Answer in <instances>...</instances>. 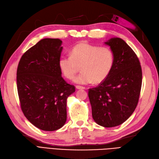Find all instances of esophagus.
<instances>
[{"label":"esophagus","mask_w":159,"mask_h":159,"mask_svg":"<svg viewBox=\"0 0 159 159\" xmlns=\"http://www.w3.org/2000/svg\"><path fill=\"white\" fill-rule=\"evenodd\" d=\"M76 89L77 90H83V89H85L84 87L83 86H76Z\"/></svg>","instance_id":"obj_1"}]
</instances>
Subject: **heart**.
I'll list each match as a JSON object with an SVG mask.
<instances>
[{"mask_svg":"<svg viewBox=\"0 0 159 159\" xmlns=\"http://www.w3.org/2000/svg\"><path fill=\"white\" fill-rule=\"evenodd\" d=\"M114 63V55L107 47H100L87 43L75 45L70 56L59 59V67L65 78L73 79L81 66L82 73L74 79L80 84L100 83L111 73Z\"/></svg>","mask_w":159,"mask_h":159,"instance_id":"obj_1","label":"heart"}]
</instances>
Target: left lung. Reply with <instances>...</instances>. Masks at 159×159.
<instances>
[{
    "label": "left lung",
    "instance_id": "1",
    "mask_svg": "<svg viewBox=\"0 0 159 159\" xmlns=\"http://www.w3.org/2000/svg\"><path fill=\"white\" fill-rule=\"evenodd\" d=\"M104 44L114 55L109 76L89 91L93 120L102 127L120 125L134 113L139 100L142 71L139 59L124 40L112 38Z\"/></svg>",
    "mask_w": 159,
    "mask_h": 159
}]
</instances>
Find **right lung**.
Listing matches in <instances>:
<instances>
[{
	"instance_id": "right-lung-1",
	"label": "right lung",
	"mask_w": 159,
	"mask_h": 159,
	"mask_svg": "<svg viewBox=\"0 0 159 159\" xmlns=\"http://www.w3.org/2000/svg\"><path fill=\"white\" fill-rule=\"evenodd\" d=\"M63 42L44 38L20 59L17 89L23 113L39 129L57 130L66 121V100L75 93L73 85L61 76L59 67Z\"/></svg>"
}]
</instances>
